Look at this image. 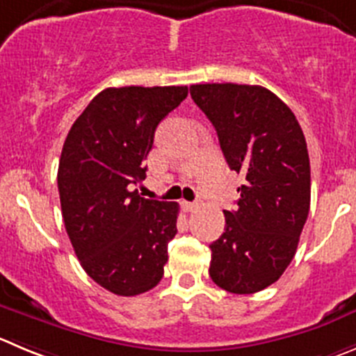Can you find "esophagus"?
<instances>
[{
	"label": "esophagus",
	"instance_id": "34e87169",
	"mask_svg": "<svg viewBox=\"0 0 356 356\" xmlns=\"http://www.w3.org/2000/svg\"><path fill=\"white\" fill-rule=\"evenodd\" d=\"M197 202H188V201H184L181 202V208L185 209V211H194V209H197Z\"/></svg>",
	"mask_w": 356,
	"mask_h": 356
}]
</instances>
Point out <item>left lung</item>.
Listing matches in <instances>:
<instances>
[{
  "label": "left lung",
  "mask_w": 356,
  "mask_h": 356,
  "mask_svg": "<svg viewBox=\"0 0 356 356\" xmlns=\"http://www.w3.org/2000/svg\"><path fill=\"white\" fill-rule=\"evenodd\" d=\"M194 103L243 176L236 211L211 248L209 276L231 293H255L280 280L297 252L311 201L306 138L293 111L260 86L201 83Z\"/></svg>",
  "instance_id": "8db88e82"
}]
</instances>
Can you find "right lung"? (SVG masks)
<instances>
[{"mask_svg":"<svg viewBox=\"0 0 356 356\" xmlns=\"http://www.w3.org/2000/svg\"><path fill=\"white\" fill-rule=\"evenodd\" d=\"M187 94V86L104 89L64 141V227L86 273L115 296H140L164 276L180 206L141 197L131 185L145 180L155 129Z\"/></svg>","mask_w":356,"mask_h":356,"instance_id":"right-lung-1","label":"right lung"}]
</instances>
